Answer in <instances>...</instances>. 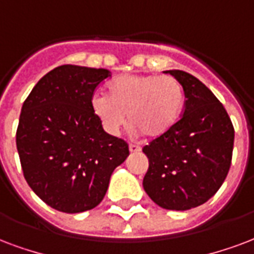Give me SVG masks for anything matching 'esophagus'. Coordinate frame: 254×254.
<instances>
[{
    "label": "esophagus",
    "mask_w": 254,
    "mask_h": 254,
    "mask_svg": "<svg viewBox=\"0 0 254 254\" xmlns=\"http://www.w3.org/2000/svg\"><path fill=\"white\" fill-rule=\"evenodd\" d=\"M129 151L132 152V153H137V152L141 151V148L138 145H136V144H130V145H129Z\"/></svg>",
    "instance_id": "obj_1"
}]
</instances>
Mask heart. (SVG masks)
Segmentation results:
<instances>
[{"label": "heart", "instance_id": "obj_1", "mask_svg": "<svg viewBox=\"0 0 254 254\" xmlns=\"http://www.w3.org/2000/svg\"><path fill=\"white\" fill-rule=\"evenodd\" d=\"M108 93L95 94L91 109L112 134L125 125L127 114L134 132L159 138L178 125L185 112V87L168 75H122L109 84Z\"/></svg>", "mask_w": 254, "mask_h": 254}]
</instances>
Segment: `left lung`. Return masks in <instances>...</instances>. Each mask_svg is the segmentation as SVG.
Returning a JSON list of instances; mask_svg holds the SVG:
<instances>
[{
    "label": "left lung",
    "mask_w": 254,
    "mask_h": 254,
    "mask_svg": "<svg viewBox=\"0 0 254 254\" xmlns=\"http://www.w3.org/2000/svg\"><path fill=\"white\" fill-rule=\"evenodd\" d=\"M185 87L178 125L142 148L149 160L142 186L167 210H190L207 202L232 164L234 127L223 105L199 79L180 69L165 71Z\"/></svg>",
    "instance_id": "obj_1"
}]
</instances>
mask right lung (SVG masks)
Instances as JSON below:
<instances>
[{
  "label": "right lung",
  "mask_w": 254,
  "mask_h": 254,
  "mask_svg": "<svg viewBox=\"0 0 254 254\" xmlns=\"http://www.w3.org/2000/svg\"><path fill=\"white\" fill-rule=\"evenodd\" d=\"M109 76L105 68L59 65L22 105L16 144L24 178L62 213L98 206L113 171L129 156L127 141L105 132L91 109L94 91Z\"/></svg>",
  "instance_id": "obj_1"
}]
</instances>
